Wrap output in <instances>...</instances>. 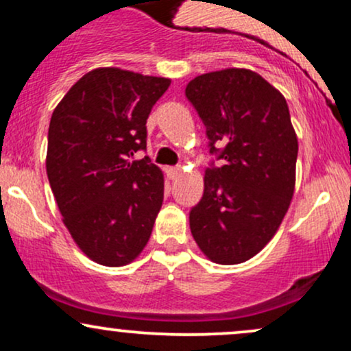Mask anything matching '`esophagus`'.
Masks as SVG:
<instances>
[{"mask_svg":"<svg viewBox=\"0 0 351 351\" xmlns=\"http://www.w3.org/2000/svg\"><path fill=\"white\" fill-rule=\"evenodd\" d=\"M180 171H181V168H180V167H168V168H167V175H168V178H170V180H175L176 176L180 175Z\"/></svg>","mask_w":351,"mask_h":351,"instance_id":"obj_1","label":"esophagus"}]
</instances>
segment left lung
I'll use <instances>...</instances> for the list:
<instances>
[{"label": "left lung", "mask_w": 351, "mask_h": 351, "mask_svg": "<svg viewBox=\"0 0 351 351\" xmlns=\"http://www.w3.org/2000/svg\"><path fill=\"white\" fill-rule=\"evenodd\" d=\"M184 94L218 160L204 171L189 229L213 263H244L272 239L293 195L299 143L287 102L247 69L198 75Z\"/></svg>", "instance_id": "1"}]
</instances>
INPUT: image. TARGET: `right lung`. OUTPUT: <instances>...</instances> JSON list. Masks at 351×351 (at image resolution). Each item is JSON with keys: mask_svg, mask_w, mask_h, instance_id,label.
<instances>
[{"mask_svg": "<svg viewBox=\"0 0 351 351\" xmlns=\"http://www.w3.org/2000/svg\"><path fill=\"white\" fill-rule=\"evenodd\" d=\"M170 79L104 67L87 72L52 112L46 170L64 224L84 252L110 267L135 259L163 203L148 156L147 119Z\"/></svg>", "mask_w": 351, "mask_h": 351, "instance_id": "right-lung-1", "label": "right lung"}]
</instances>
